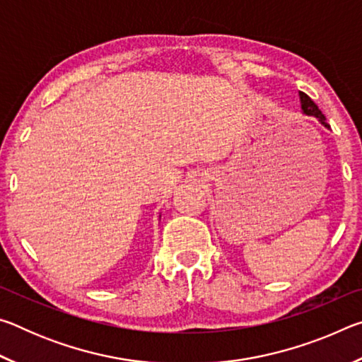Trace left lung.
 I'll list each match as a JSON object with an SVG mask.
<instances>
[{"instance_id":"8db88e82","label":"left lung","mask_w":362,"mask_h":362,"mask_svg":"<svg viewBox=\"0 0 362 362\" xmlns=\"http://www.w3.org/2000/svg\"><path fill=\"white\" fill-rule=\"evenodd\" d=\"M300 103H302V110L305 115H310V116H315V118H317L321 121V124H324L326 127H330L327 122H326V118H324V115L321 113V110L317 108L316 103L310 99L308 95H306L305 93H300Z\"/></svg>"}]
</instances>
